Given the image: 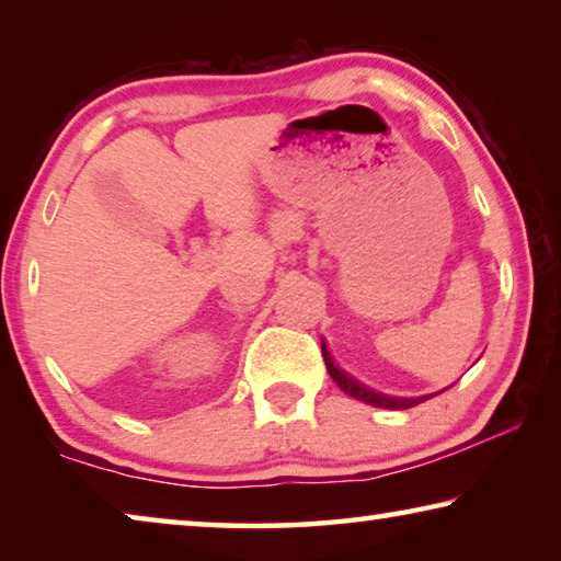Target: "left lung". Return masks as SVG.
<instances>
[{
  "mask_svg": "<svg viewBox=\"0 0 561 561\" xmlns=\"http://www.w3.org/2000/svg\"><path fill=\"white\" fill-rule=\"evenodd\" d=\"M321 356H324V364H327V371L329 376L334 378L336 386L344 391L346 396L356 398V401H364L368 405H376V408H391V411H403V408H413L417 403H423L425 398L431 396H417V398H398V396H386V393H378L374 388L364 386L360 381H356L354 376H348L346 371H341V368L331 360L329 356V348L324 346V341H321Z\"/></svg>",
  "mask_w": 561,
  "mask_h": 561,
  "instance_id": "obj_1",
  "label": "left lung"
}]
</instances>
